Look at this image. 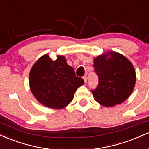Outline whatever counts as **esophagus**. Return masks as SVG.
I'll list each match as a JSON object with an SVG mask.
<instances>
[{"label": "esophagus", "instance_id": "34e87169", "mask_svg": "<svg viewBox=\"0 0 149 149\" xmlns=\"http://www.w3.org/2000/svg\"><path fill=\"white\" fill-rule=\"evenodd\" d=\"M83 79L84 80V82H85V83H87V76H83Z\"/></svg>", "mask_w": 149, "mask_h": 149}]
</instances>
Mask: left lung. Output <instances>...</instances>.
Wrapping results in <instances>:
<instances>
[{"mask_svg": "<svg viewBox=\"0 0 149 149\" xmlns=\"http://www.w3.org/2000/svg\"><path fill=\"white\" fill-rule=\"evenodd\" d=\"M93 66L99 77L97 88L92 90L101 105L111 107L125 101L136 83V72L131 61L123 54L107 51L94 59Z\"/></svg>", "mask_w": 149, "mask_h": 149, "instance_id": "8db88e82", "label": "left lung"}]
</instances>
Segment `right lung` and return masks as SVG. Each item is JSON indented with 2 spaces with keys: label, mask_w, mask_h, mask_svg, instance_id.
I'll use <instances>...</instances> for the list:
<instances>
[{
  "label": "right lung",
  "mask_w": 149,
  "mask_h": 149,
  "mask_svg": "<svg viewBox=\"0 0 149 149\" xmlns=\"http://www.w3.org/2000/svg\"><path fill=\"white\" fill-rule=\"evenodd\" d=\"M84 84L64 55L52 60L45 54L34 63L29 73V87L36 100L46 107L64 109L72 102L74 94Z\"/></svg>",
  "instance_id": "obj_1"
}]
</instances>
